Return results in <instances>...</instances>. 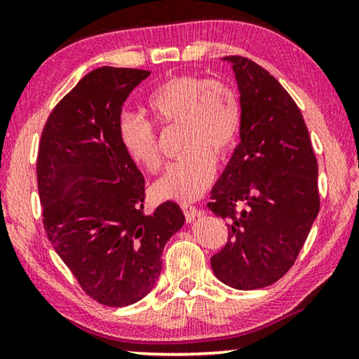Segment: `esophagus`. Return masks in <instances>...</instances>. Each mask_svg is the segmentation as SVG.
I'll return each mask as SVG.
<instances>
[{"mask_svg": "<svg viewBox=\"0 0 359 359\" xmlns=\"http://www.w3.org/2000/svg\"><path fill=\"white\" fill-rule=\"evenodd\" d=\"M182 210H184V215L187 218V222H193L194 218L199 217L203 214L201 210H199L196 205H191V204H182Z\"/></svg>", "mask_w": 359, "mask_h": 359, "instance_id": "34e87169", "label": "esophagus"}]
</instances>
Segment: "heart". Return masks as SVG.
Masks as SVG:
<instances>
[{"mask_svg":"<svg viewBox=\"0 0 359 359\" xmlns=\"http://www.w3.org/2000/svg\"><path fill=\"white\" fill-rule=\"evenodd\" d=\"M149 112L160 125L180 123L177 160L156 180L158 198L194 201L208 190L217 171V156L229 154L241 130L238 95L220 79L175 74L158 83L145 100ZM118 137L139 168L156 172L161 151L154 123L139 114H123L118 120Z\"/></svg>","mask_w":359,"mask_h":359,"instance_id":"1","label":"heart"}]
</instances>
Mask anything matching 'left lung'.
Instances as JSON below:
<instances>
[{
	"instance_id": "obj_1",
	"label": "left lung",
	"mask_w": 359,
	"mask_h": 359,
	"mask_svg": "<svg viewBox=\"0 0 359 359\" xmlns=\"http://www.w3.org/2000/svg\"><path fill=\"white\" fill-rule=\"evenodd\" d=\"M241 93V142L208 208L229 222L212 271L236 290H258L294 264L320 210L318 163L290 93L252 60L224 57Z\"/></svg>"
}]
</instances>
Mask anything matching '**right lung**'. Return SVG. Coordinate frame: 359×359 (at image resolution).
Segmentation results:
<instances>
[{"instance_id": "add662e5", "label": "right lung", "mask_w": 359, "mask_h": 359, "mask_svg": "<svg viewBox=\"0 0 359 359\" xmlns=\"http://www.w3.org/2000/svg\"><path fill=\"white\" fill-rule=\"evenodd\" d=\"M150 71L102 66L48 115L36 175L48 241L96 302L141 301L161 274V253L185 217L172 201L145 215L144 175L118 137L121 106Z\"/></svg>"}]
</instances>
